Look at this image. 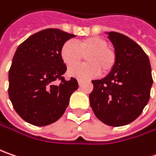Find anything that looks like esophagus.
<instances>
[{"label":"esophagus","instance_id":"obj_1","mask_svg":"<svg viewBox=\"0 0 156 156\" xmlns=\"http://www.w3.org/2000/svg\"><path fill=\"white\" fill-rule=\"evenodd\" d=\"M78 84H79V86H81V85L83 84V81H81V80L78 81Z\"/></svg>","mask_w":156,"mask_h":156}]
</instances>
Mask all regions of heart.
<instances>
[{"label":"heart","mask_w":156,"mask_h":156,"mask_svg":"<svg viewBox=\"0 0 156 156\" xmlns=\"http://www.w3.org/2000/svg\"><path fill=\"white\" fill-rule=\"evenodd\" d=\"M85 55V64L69 69L68 75L79 80H85L100 72L107 74L115 64V53L108 47V42L98 36H90L84 39L65 42L61 48V57L68 68L80 62Z\"/></svg>","instance_id":"b5f03b06"}]
</instances>
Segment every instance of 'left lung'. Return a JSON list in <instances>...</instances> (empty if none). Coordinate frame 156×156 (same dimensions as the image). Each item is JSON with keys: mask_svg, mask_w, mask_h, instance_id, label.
Listing matches in <instances>:
<instances>
[{"mask_svg": "<svg viewBox=\"0 0 156 156\" xmlns=\"http://www.w3.org/2000/svg\"><path fill=\"white\" fill-rule=\"evenodd\" d=\"M115 53L109 74L92 81L90 106L101 122L121 127L134 122L148 102L153 84L147 55L140 46L122 34L108 32Z\"/></svg>", "mask_w": 156, "mask_h": 156, "instance_id": "obj_1", "label": "left lung"}]
</instances>
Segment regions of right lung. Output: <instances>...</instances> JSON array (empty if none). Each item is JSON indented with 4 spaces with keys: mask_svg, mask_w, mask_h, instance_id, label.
Wrapping results in <instances>:
<instances>
[{
    "mask_svg": "<svg viewBox=\"0 0 156 156\" xmlns=\"http://www.w3.org/2000/svg\"><path fill=\"white\" fill-rule=\"evenodd\" d=\"M75 34L57 28L35 33L19 46L9 72V95L20 116L34 126L56 122L78 88L75 78L66 81L67 67L61 57L62 45ZM60 80V85L53 82Z\"/></svg>",
    "mask_w": 156,
    "mask_h": 156,
    "instance_id": "obj_1",
    "label": "right lung"
}]
</instances>
